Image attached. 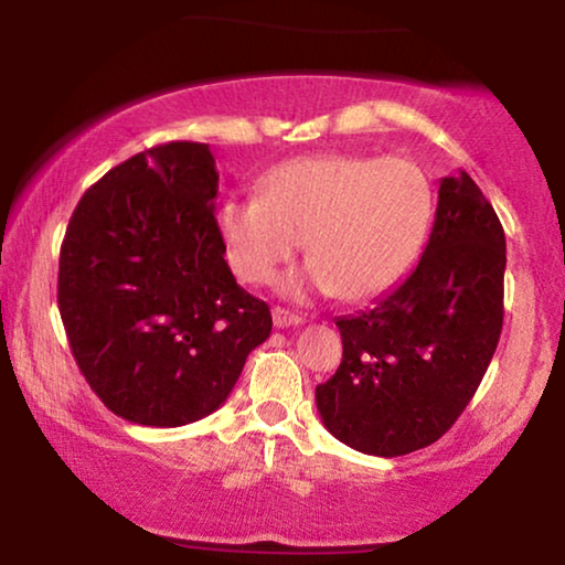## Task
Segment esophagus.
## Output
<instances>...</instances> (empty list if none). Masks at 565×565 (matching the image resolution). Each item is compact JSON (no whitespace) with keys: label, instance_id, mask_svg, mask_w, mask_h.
Instances as JSON below:
<instances>
[{"label":"esophagus","instance_id":"obj_1","mask_svg":"<svg viewBox=\"0 0 565 565\" xmlns=\"http://www.w3.org/2000/svg\"><path fill=\"white\" fill-rule=\"evenodd\" d=\"M273 321H275V327L277 329H288V327H298L300 321V316L298 313H292V311H288V308H273Z\"/></svg>","mask_w":565,"mask_h":565}]
</instances>
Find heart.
I'll list each match as a JSON object with an SVG mask.
<instances>
[{
	"instance_id": "obj_1",
	"label": "heart",
	"mask_w": 565,
	"mask_h": 565,
	"mask_svg": "<svg viewBox=\"0 0 565 565\" xmlns=\"http://www.w3.org/2000/svg\"><path fill=\"white\" fill-rule=\"evenodd\" d=\"M431 215L435 190L414 161L329 151L280 161L259 180V195L223 200L215 234L242 282L273 280L303 238L311 262L282 282L288 296L367 300L414 267Z\"/></svg>"
}]
</instances>
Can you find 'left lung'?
<instances>
[{"mask_svg": "<svg viewBox=\"0 0 565 565\" xmlns=\"http://www.w3.org/2000/svg\"><path fill=\"white\" fill-rule=\"evenodd\" d=\"M504 269L497 211L466 172L443 177L419 265L370 311L337 319L342 365L316 385L323 427L381 458L437 443L497 352Z\"/></svg>", "mask_w": 565, "mask_h": 565, "instance_id": "left-lung-1", "label": "left lung"}]
</instances>
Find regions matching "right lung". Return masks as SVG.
Listing matches in <instances>:
<instances>
[{
  "label": "right lung",
  "instance_id": "obj_1",
  "mask_svg": "<svg viewBox=\"0 0 565 565\" xmlns=\"http://www.w3.org/2000/svg\"><path fill=\"white\" fill-rule=\"evenodd\" d=\"M207 143L172 141L84 192L58 259L68 347L99 401L143 427L213 414L273 331L223 259Z\"/></svg>",
  "mask_w": 565,
  "mask_h": 565
}]
</instances>
